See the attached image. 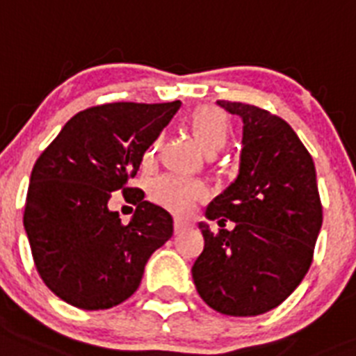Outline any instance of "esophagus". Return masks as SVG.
<instances>
[{"mask_svg":"<svg viewBox=\"0 0 356 356\" xmlns=\"http://www.w3.org/2000/svg\"><path fill=\"white\" fill-rule=\"evenodd\" d=\"M188 227H190V225H188L186 221H183V219H175V223H173V228H175V234L183 232V230H186Z\"/></svg>","mask_w":356,"mask_h":356,"instance_id":"34e87169","label":"esophagus"}]
</instances>
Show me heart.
Listing matches in <instances>:
<instances>
[{
  "label": "heart",
  "instance_id": "1",
  "mask_svg": "<svg viewBox=\"0 0 356 356\" xmlns=\"http://www.w3.org/2000/svg\"><path fill=\"white\" fill-rule=\"evenodd\" d=\"M192 131L199 146L207 153H216L227 146L230 138V118L218 108H201L193 113ZM161 146V138H155L144 153V163H152ZM204 195V188L199 181L181 177V175H161L149 184V197L153 203L168 208L175 213H188L195 201Z\"/></svg>",
  "mask_w": 356,
  "mask_h": 356
}]
</instances>
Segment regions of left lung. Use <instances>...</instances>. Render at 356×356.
<instances>
[{
    "label": "left lung",
    "mask_w": 356,
    "mask_h": 356,
    "mask_svg": "<svg viewBox=\"0 0 356 356\" xmlns=\"http://www.w3.org/2000/svg\"><path fill=\"white\" fill-rule=\"evenodd\" d=\"M218 104L243 118L241 164L238 179L207 208L221 228L199 223L204 248L192 278L213 311L258 316L291 296L313 263L322 227L316 170L283 118L250 104Z\"/></svg>",
    "instance_id": "left-lung-1"
}]
</instances>
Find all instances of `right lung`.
I'll return each mask as SVG.
<instances>
[{"label":"right lung","mask_w":356,"mask_h":356,"mask_svg":"<svg viewBox=\"0 0 356 356\" xmlns=\"http://www.w3.org/2000/svg\"><path fill=\"white\" fill-rule=\"evenodd\" d=\"M179 108L175 100L83 109L34 163L23 227L38 274L69 305L98 311L128 300L149 256L172 238V216L128 181ZM118 189L138 207L128 225L107 208Z\"/></svg>","instance_id":"right-lung-1"}]
</instances>
